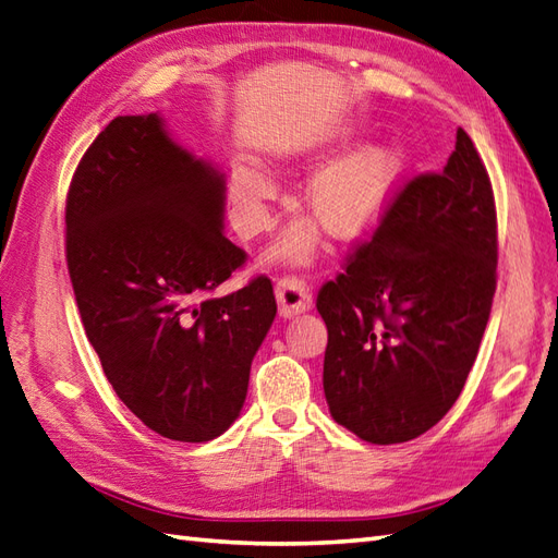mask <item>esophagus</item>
Here are the masks:
<instances>
[{"label":"esophagus","instance_id":"34e87169","mask_svg":"<svg viewBox=\"0 0 558 558\" xmlns=\"http://www.w3.org/2000/svg\"><path fill=\"white\" fill-rule=\"evenodd\" d=\"M276 296L280 306L282 318H292L296 313H304L311 308L313 296L304 278L299 276H282L276 282Z\"/></svg>","mask_w":558,"mask_h":558}]
</instances>
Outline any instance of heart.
Returning a JSON list of instances; mask_svg holds the SVG:
<instances>
[{"label":"heart","mask_w":558,"mask_h":558,"mask_svg":"<svg viewBox=\"0 0 558 558\" xmlns=\"http://www.w3.org/2000/svg\"><path fill=\"white\" fill-rule=\"evenodd\" d=\"M405 160L401 150L381 146L351 155L349 160L327 169L313 183L308 205L318 221L337 238H351L363 233L377 219L387 205L391 191L403 174ZM270 181L262 171L250 167H235L231 174V193L238 207V221L245 233H259L266 228L262 203L270 195ZM318 233L306 223L292 226L278 245L270 250L274 259L306 262L316 247Z\"/></svg>","instance_id":"obj_1"}]
</instances>
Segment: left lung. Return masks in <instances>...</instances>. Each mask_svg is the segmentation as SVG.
Here are the masks:
<instances>
[{
	"label": "left lung",
	"instance_id": "left-lung-1",
	"mask_svg": "<svg viewBox=\"0 0 558 558\" xmlns=\"http://www.w3.org/2000/svg\"><path fill=\"white\" fill-rule=\"evenodd\" d=\"M497 284L493 183L464 130L408 179L316 299L335 422L375 446L422 436L460 398Z\"/></svg>",
	"mask_w": 558,
	"mask_h": 558
}]
</instances>
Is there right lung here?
I'll use <instances>...</instances> for the list:
<instances>
[{"instance_id":"right-lung-1","label":"right lung","mask_w":558,"mask_h":558,"mask_svg":"<svg viewBox=\"0 0 558 558\" xmlns=\"http://www.w3.org/2000/svg\"><path fill=\"white\" fill-rule=\"evenodd\" d=\"M223 191L150 112L112 120L65 197L84 332L120 401L169 440H211L235 422L278 311L266 276L211 296L247 259L221 231Z\"/></svg>"}]
</instances>
